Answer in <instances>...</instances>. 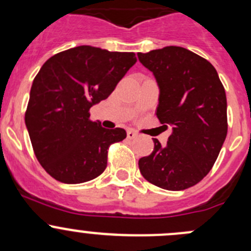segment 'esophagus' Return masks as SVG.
Instances as JSON below:
<instances>
[{
    "instance_id": "34e87169",
    "label": "esophagus",
    "mask_w": 251,
    "mask_h": 251,
    "mask_svg": "<svg viewBox=\"0 0 251 251\" xmlns=\"http://www.w3.org/2000/svg\"><path fill=\"white\" fill-rule=\"evenodd\" d=\"M138 136V133L136 132L135 130H128L127 131V138L128 140H133V138H136Z\"/></svg>"
}]
</instances>
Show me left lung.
<instances>
[{"label": "left lung", "mask_w": 251, "mask_h": 251, "mask_svg": "<svg viewBox=\"0 0 251 251\" xmlns=\"http://www.w3.org/2000/svg\"><path fill=\"white\" fill-rule=\"evenodd\" d=\"M137 55L160 90L156 116L165 126H173L165 146L154 138L151 155L138 160L140 171L154 186L183 191L206 176L226 140L224 85L211 63L183 47Z\"/></svg>", "instance_id": "1"}]
</instances>
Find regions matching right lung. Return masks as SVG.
<instances>
[{"label": "right lung", "instance_id": "obj_1", "mask_svg": "<svg viewBox=\"0 0 251 251\" xmlns=\"http://www.w3.org/2000/svg\"><path fill=\"white\" fill-rule=\"evenodd\" d=\"M137 62L133 52L77 46L57 53L34 78L25 125L42 168L63 183H83L107 168L110 144L126 131L90 120L92 105L109 97Z\"/></svg>", "mask_w": 251, "mask_h": 251}]
</instances>
